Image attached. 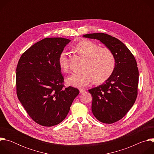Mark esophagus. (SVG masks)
<instances>
[{
    "mask_svg": "<svg viewBox=\"0 0 154 154\" xmlns=\"http://www.w3.org/2000/svg\"><path fill=\"white\" fill-rule=\"evenodd\" d=\"M79 91H80V93H85L86 91H85V90H84V89H80L79 90Z\"/></svg>",
    "mask_w": 154,
    "mask_h": 154,
    "instance_id": "34e87169",
    "label": "esophagus"
}]
</instances>
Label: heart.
Here are the masks:
<instances>
[{
    "label": "heart",
    "instance_id": "obj_1",
    "mask_svg": "<svg viewBox=\"0 0 154 154\" xmlns=\"http://www.w3.org/2000/svg\"><path fill=\"white\" fill-rule=\"evenodd\" d=\"M75 48L86 58V60L83 68L84 71L74 73L66 79L69 85L82 88L93 80L96 83H102L110 77L116 66L115 57L111 50L106 48H100L97 44L89 40H83L77 43ZM58 63L63 71H69V58L66 51H63L60 54Z\"/></svg>",
    "mask_w": 154,
    "mask_h": 154
}]
</instances>
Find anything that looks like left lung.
Masks as SVG:
<instances>
[{"label":"left lung","instance_id":"1","mask_svg":"<svg viewBox=\"0 0 154 154\" xmlns=\"http://www.w3.org/2000/svg\"><path fill=\"white\" fill-rule=\"evenodd\" d=\"M83 36L99 40L115 57V68L110 77L104 83L88 90L93 97L94 116L103 123H114L127 113L136 100L139 80L136 60L124 44L115 37L103 33Z\"/></svg>","mask_w":154,"mask_h":154}]
</instances>
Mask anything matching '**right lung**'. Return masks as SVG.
<instances>
[{"instance_id":"right-lung-1","label":"right lung","mask_w":154,"mask_h":154,"mask_svg":"<svg viewBox=\"0 0 154 154\" xmlns=\"http://www.w3.org/2000/svg\"><path fill=\"white\" fill-rule=\"evenodd\" d=\"M71 40L46 38L21 55L16 73L17 97L30 117L42 126L60 124L68 114L79 94L75 88H66L58 58Z\"/></svg>"}]
</instances>
